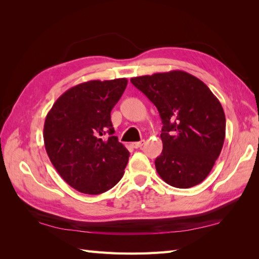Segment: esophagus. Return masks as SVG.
<instances>
[{"mask_svg":"<svg viewBox=\"0 0 259 259\" xmlns=\"http://www.w3.org/2000/svg\"><path fill=\"white\" fill-rule=\"evenodd\" d=\"M144 144H145V140H141V141H138V142H133V144H131V147L133 148H140V147H142L144 146Z\"/></svg>","mask_w":259,"mask_h":259,"instance_id":"1","label":"esophagus"}]
</instances>
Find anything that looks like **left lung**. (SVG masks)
<instances>
[{
    "label": "left lung",
    "mask_w": 259,
    "mask_h": 259,
    "mask_svg": "<svg viewBox=\"0 0 259 259\" xmlns=\"http://www.w3.org/2000/svg\"><path fill=\"white\" fill-rule=\"evenodd\" d=\"M157 107L162 120V152L156 161L161 179L190 188L206 179L221 155L226 118L221 102L196 76L174 70L131 78Z\"/></svg>",
    "instance_id": "1"
}]
</instances>
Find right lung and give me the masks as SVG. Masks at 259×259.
<instances>
[{
	"label": "right lung",
	"instance_id": "1",
	"mask_svg": "<svg viewBox=\"0 0 259 259\" xmlns=\"http://www.w3.org/2000/svg\"><path fill=\"white\" fill-rule=\"evenodd\" d=\"M126 84L125 78L83 82L65 91L47 114L48 156L65 183L82 194L106 192L124 174L130 153L113 136L110 113Z\"/></svg>",
	"mask_w": 259,
	"mask_h": 259
}]
</instances>
